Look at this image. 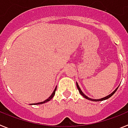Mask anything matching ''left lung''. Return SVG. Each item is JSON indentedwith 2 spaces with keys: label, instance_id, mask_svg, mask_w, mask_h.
I'll return each mask as SVG.
<instances>
[{
  "label": "left lung",
  "instance_id": "1",
  "mask_svg": "<svg viewBox=\"0 0 128 128\" xmlns=\"http://www.w3.org/2000/svg\"><path fill=\"white\" fill-rule=\"evenodd\" d=\"M76 85H77V87H78V90H79V92H80V94H81V96H83V97H84V98H85V99H88V100H92V101H101V100H106V99H108V98H110V97H112V96L113 95H114V94H115V92H116V91H117V88H118V87H117V88L115 89V90H114V92H113L111 94H110L109 96H106V97H105V98H102V99H91V98H88V97H87L86 96H85V95H84V94L82 93V91H81V89H80V86H79V85H78V83H77V82H76Z\"/></svg>",
  "mask_w": 128,
  "mask_h": 128
}]
</instances>
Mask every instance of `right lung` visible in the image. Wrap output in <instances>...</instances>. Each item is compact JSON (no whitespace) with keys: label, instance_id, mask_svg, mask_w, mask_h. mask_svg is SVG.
Returning <instances> with one entry per match:
<instances>
[{"label":"right lung","instance_id":"1","mask_svg":"<svg viewBox=\"0 0 128 128\" xmlns=\"http://www.w3.org/2000/svg\"><path fill=\"white\" fill-rule=\"evenodd\" d=\"M56 88H57V86L56 87V88L54 89V92H52V94H51V96H50V97H49V98H48V99H46V100H44V101H43V102H38V103H34V104H41L45 103V102H48V101H49V100H50V99H52V98H53V97H54V95H55V92H56Z\"/></svg>","mask_w":128,"mask_h":128}]
</instances>
